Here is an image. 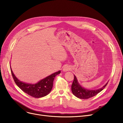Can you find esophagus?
Returning <instances> with one entry per match:
<instances>
[{"label":"esophagus","mask_w":123,"mask_h":123,"mask_svg":"<svg viewBox=\"0 0 123 123\" xmlns=\"http://www.w3.org/2000/svg\"><path fill=\"white\" fill-rule=\"evenodd\" d=\"M70 69H71V68H70V67L69 66H65L63 68V71H64V72H66V71H68L70 70Z\"/></svg>","instance_id":"1"}]
</instances>
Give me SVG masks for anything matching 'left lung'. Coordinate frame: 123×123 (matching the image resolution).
<instances>
[{
	"label": "left lung",
	"instance_id": "8db88e82",
	"mask_svg": "<svg viewBox=\"0 0 123 123\" xmlns=\"http://www.w3.org/2000/svg\"><path fill=\"white\" fill-rule=\"evenodd\" d=\"M74 76V81L71 86V90L73 94L76 97H77V98H79L80 99H87L95 96V95L100 93L101 91H102L105 88L108 84V83H107L106 85H105L102 88L98 90H87L81 87V86L78 82L76 77L75 75Z\"/></svg>",
	"mask_w": 123,
	"mask_h": 123
}]
</instances>
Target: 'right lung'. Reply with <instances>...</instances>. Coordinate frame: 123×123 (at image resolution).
Returning <instances> with one entry per match:
<instances>
[{
	"label": "right lung",
	"instance_id": "right-lung-1",
	"mask_svg": "<svg viewBox=\"0 0 123 123\" xmlns=\"http://www.w3.org/2000/svg\"><path fill=\"white\" fill-rule=\"evenodd\" d=\"M11 70V74L16 84L23 92L34 98H41L48 95L51 91L53 87V84L55 77L60 73L59 71L51 75L46 77L35 84L25 83L19 81Z\"/></svg>",
	"mask_w": 123,
	"mask_h": 123
}]
</instances>
